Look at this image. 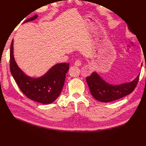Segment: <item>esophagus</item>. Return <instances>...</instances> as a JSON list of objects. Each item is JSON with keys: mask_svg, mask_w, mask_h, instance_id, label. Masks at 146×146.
Returning <instances> with one entry per match:
<instances>
[{"mask_svg": "<svg viewBox=\"0 0 146 146\" xmlns=\"http://www.w3.org/2000/svg\"><path fill=\"white\" fill-rule=\"evenodd\" d=\"M74 64H75V66H81V61L80 60H76L75 61V62H74Z\"/></svg>", "mask_w": 146, "mask_h": 146, "instance_id": "esophagus-1", "label": "esophagus"}]
</instances>
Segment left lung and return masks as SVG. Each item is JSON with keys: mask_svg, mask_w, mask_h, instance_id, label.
<instances>
[{"mask_svg": "<svg viewBox=\"0 0 146 146\" xmlns=\"http://www.w3.org/2000/svg\"><path fill=\"white\" fill-rule=\"evenodd\" d=\"M139 77L130 82L111 85L103 80L96 72H93L87 77L86 81L93 98L100 102H109L131 94L137 86Z\"/></svg>", "mask_w": 146, "mask_h": 146, "instance_id": "1", "label": "left lung"}]
</instances>
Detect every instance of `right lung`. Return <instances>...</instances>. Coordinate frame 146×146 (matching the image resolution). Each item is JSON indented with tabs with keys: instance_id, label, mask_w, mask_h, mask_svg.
Segmentation results:
<instances>
[{
	"instance_id": "obj_1",
	"label": "right lung",
	"mask_w": 146,
	"mask_h": 146,
	"mask_svg": "<svg viewBox=\"0 0 146 146\" xmlns=\"http://www.w3.org/2000/svg\"><path fill=\"white\" fill-rule=\"evenodd\" d=\"M37 15L27 19L24 23L32 21ZM13 40L10 49V70L16 83L29 99L44 104L53 102L59 96L63 88L69 63H60L52 67L44 76L38 78L29 77L17 66L13 54Z\"/></svg>"
}]
</instances>
